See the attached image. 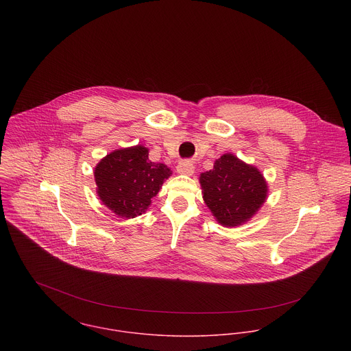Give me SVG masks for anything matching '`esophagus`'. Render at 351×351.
<instances>
[{
	"mask_svg": "<svg viewBox=\"0 0 351 351\" xmlns=\"http://www.w3.org/2000/svg\"><path fill=\"white\" fill-rule=\"evenodd\" d=\"M177 171L184 176H193L195 173V165L191 160H182L177 166Z\"/></svg>",
	"mask_w": 351,
	"mask_h": 351,
	"instance_id": "obj_1",
	"label": "esophagus"
}]
</instances>
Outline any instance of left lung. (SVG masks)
<instances>
[{"mask_svg": "<svg viewBox=\"0 0 351 351\" xmlns=\"http://www.w3.org/2000/svg\"><path fill=\"white\" fill-rule=\"evenodd\" d=\"M202 199L223 227L247 223L267 199V182L252 165L234 154H223L213 169L200 174Z\"/></svg>", "mask_w": 351, "mask_h": 351, "instance_id": "8db88e82", "label": "left lung"}]
</instances>
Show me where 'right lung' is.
Here are the masks:
<instances>
[{"mask_svg":"<svg viewBox=\"0 0 351 351\" xmlns=\"http://www.w3.org/2000/svg\"><path fill=\"white\" fill-rule=\"evenodd\" d=\"M171 174L166 165L151 162L145 146L117 149L105 155L95 167L96 192L114 215L134 219L149 209L151 199Z\"/></svg>","mask_w":351,"mask_h":351,"instance_id":"right-lung-1","label":"right lung"}]
</instances>
